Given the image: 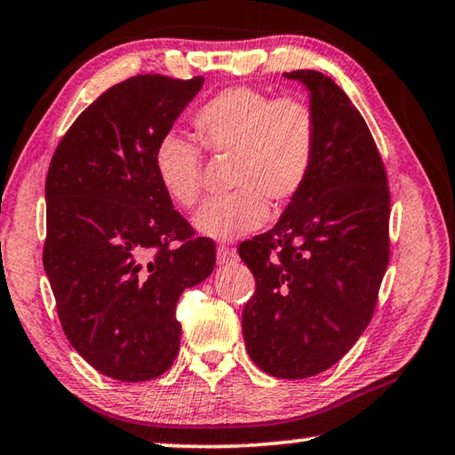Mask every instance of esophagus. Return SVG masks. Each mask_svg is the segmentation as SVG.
Returning a JSON list of instances; mask_svg holds the SVG:
<instances>
[{
  "instance_id": "34e87169",
  "label": "esophagus",
  "mask_w": 455,
  "mask_h": 455,
  "mask_svg": "<svg viewBox=\"0 0 455 455\" xmlns=\"http://www.w3.org/2000/svg\"><path fill=\"white\" fill-rule=\"evenodd\" d=\"M235 259H236V252L233 249H228L227 244H220L217 249V263L219 265H228V263H233Z\"/></svg>"
}]
</instances>
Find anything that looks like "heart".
I'll return each mask as SVG.
<instances>
[{
	"label": "heart",
	"instance_id": "b5f03b06",
	"mask_svg": "<svg viewBox=\"0 0 455 455\" xmlns=\"http://www.w3.org/2000/svg\"><path fill=\"white\" fill-rule=\"evenodd\" d=\"M196 136L214 154H233V195L206 200L195 214L200 235L233 241L260 228L268 204L289 206L305 188L317 150V124L301 100H275L230 88L195 116ZM154 171L172 203L188 209L200 196L203 154L190 136L168 132L154 150Z\"/></svg>",
	"mask_w": 455,
	"mask_h": 455
}]
</instances>
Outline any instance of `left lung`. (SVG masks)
I'll list each match as a JSON object with an SVG mask.
<instances>
[{"label":"left lung","instance_id":"8db88e82","mask_svg":"<svg viewBox=\"0 0 455 455\" xmlns=\"http://www.w3.org/2000/svg\"><path fill=\"white\" fill-rule=\"evenodd\" d=\"M284 78L309 92L317 150L309 180L279 222L238 246L257 281L243 335L265 373L303 379L335 365L371 321L389 263V188L347 94L315 70Z\"/></svg>","mask_w":455,"mask_h":455}]
</instances>
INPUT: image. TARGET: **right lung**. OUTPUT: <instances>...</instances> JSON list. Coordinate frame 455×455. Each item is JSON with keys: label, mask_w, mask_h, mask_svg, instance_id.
I'll use <instances>...</instances> for the list:
<instances>
[{"label": "right lung", "mask_w": 455, "mask_h": 455, "mask_svg": "<svg viewBox=\"0 0 455 455\" xmlns=\"http://www.w3.org/2000/svg\"><path fill=\"white\" fill-rule=\"evenodd\" d=\"M203 78L134 76L84 110L53 152L45 179L44 268L72 347L118 381H148L174 363L176 303L217 263L154 171Z\"/></svg>", "instance_id": "add662e5"}]
</instances>
